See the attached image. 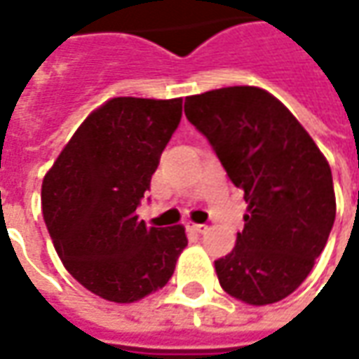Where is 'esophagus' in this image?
<instances>
[{
  "instance_id": "34e87169",
  "label": "esophagus",
  "mask_w": 359,
  "mask_h": 359,
  "mask_svg": "<svg viewBox=\"0 0 359 359\" xmlns=\"http://www.w3.org/2000/svg\"><path fill=\"white\" fill-rule=\"evenodd\" d=\"M188 231H192V233L203 234L208 231V225H202V223H188Z\"/></svg>"
}]
</instances>
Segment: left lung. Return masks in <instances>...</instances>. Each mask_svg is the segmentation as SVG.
I'll use <instances>...</instances> for the list:
<instances>
[{"label": "left lung", "mask_w": 359, "mask_h": 359, "mask_svg": "<svg viewBox=\"0 0 359 359\" xmlns=\"http://www.w3.org/2000/svg\"><path fill=\"white\" fill-rule=\"evenodd\" d=\"M184 113L248 203L236 246L215 262L219 283L250 306L283 300L308 277L331 234V167L292 113L256 86L190 95Z\"/></svg>", "instance_id": "1"}]
</instances>
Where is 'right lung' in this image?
Wrapping results in <instances>:
<instances>
[{
	"instance_id": "right-lung-1",
	"label": "right lung",
	"mask_w": 359,
	"mask_h": 359,
	"mask_svg": "<svg viewBox=\"0 0 359 359\" xmlns=\"http://www.w3.org/2000/svg\"><path fill=\"white\" fill-rule=\"evenodd\" d=\"M182 117V100L113 97L79 126L42 182L57 256L84 288L130 304L163 288L184 226H146L136 208Z\"/></svg>"
}]
</instances>
